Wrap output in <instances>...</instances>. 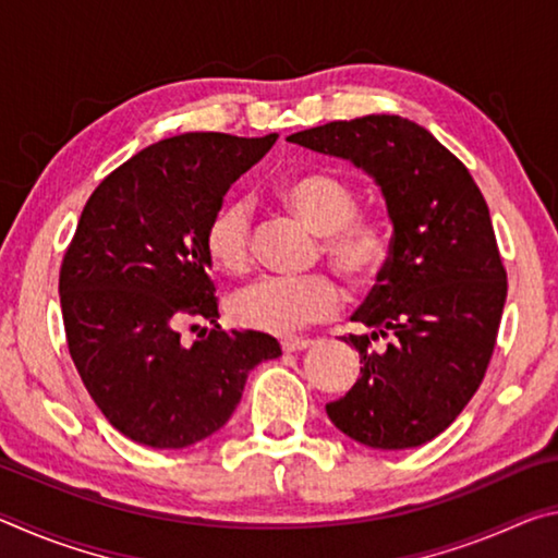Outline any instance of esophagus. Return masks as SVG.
<instances>
[{"label":"esophagus","instance_id":"1","mask_svg":"<svg viewBox=\"0 0 558 558\" xmlns=\"http://www.w3.org/2000/svg\"><path fill=\"white\" fill-rule=\"evenodd\" d=\"M310 344H313V339H302V337H290L280 342L282 352H302V349H307Z\"/></svg>","mask_w":558,"mask_h":558}]
</instances>
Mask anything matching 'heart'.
Here are the masks:
<instances>
[{
    "label": "heart",
    "mask_w": 558,
    "mask_h": 558,
    "mask_svg": "<svg viewBox=\"0 0 558 558\" xmlns=\"http://www.w3.org/2000/svg\"><path fill=\"white\" fill-rule=\"evenodd\" d=\"M280 199L310 229L323 233V253L354 286H369L389 268L393 256L391 226L381 216L356 214L354 186L332 172L292 174L278 186ZM206 256L216 268L241 272L251 263V209L243 199L216 206L204 229ZM342 290L327 272L307 276H263L239 290L231 315L239 325L268 335H292L335 315Z\"/></svg>",
    "instance_id": "heart-1"
}]
</instances>
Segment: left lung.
<instances>
[{"mask_svg": "<svg viewBox=\"0 0 558 558\" xmlns=\"http://www.w3.org/2000/svg\"><path fill=\"white\" fill-rule=\"evenodd\" d=\"M290 143L362 167L393 223V256L352 315L356 384L327 403L349 438L379 450L423 446L446 430L485 379L507 300L493 219L468 167L426 128L399 116L337 120ZM386 338L379 350L373 342Z\"/></svg>", "mask_w": 558, "mask_h": 558, "instance_id": "left-lung-1", "label": "left lung"}]
</instances>
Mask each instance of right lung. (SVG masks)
<instances>
[{
  "instance_id": "obj_1",
  "label": "right lung",
  "mask_w": 558,
  "mask_h": 558,
  "mask_svg": "<svg viewBox=\"0 0 558 558\" xmlns=\"http://www.w3.org/2000/svg\"><path fill=\"white\" fill-rule=\"evenodd\" d=\"M278 135L159 140L90 194L59 276L69 352L102 415L149 448L194 446L241 401L253 366L280 356L263 332H223L204 229ZM209 322L194 345L178 327Z\"/></svg>"
}]
</instances>
